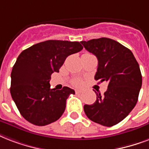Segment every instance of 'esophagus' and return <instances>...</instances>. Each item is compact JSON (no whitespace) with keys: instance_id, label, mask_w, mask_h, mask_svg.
Instances as JSON below:
<instances>
[{"instance_id":"34e87169","label":"esophagus","mask_w":149,"mask_h":149,"mask_svg":"<svg viewBox=\"0 0 149 149\" xmlns=\"http://www.w3.org/2000/svg\"><path fill=\"white\" fill-rule=\"evenodd\" d=\"M75 93H82V91L81 90V89H76Z\"/></svg>"}]
</instances>
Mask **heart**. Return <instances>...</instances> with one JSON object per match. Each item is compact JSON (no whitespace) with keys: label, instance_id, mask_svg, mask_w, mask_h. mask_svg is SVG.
<instances>
[{"label":"heart","instance_id":"1","mask_svg":"<svg viewBox=\"0 0 149 149\" xmlns=\"http://www.w3.org/2000/svg\"><path fill=\"white\" fill-rule=\"evenodd\" d=\"M81 81L79 80V79H75V80L73 81V84L75 85H81Z\"/></svg>","mask_w":149,"mask_h":149}]
</instances>
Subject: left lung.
<instances>
[{
  "instance_id": "1",
  "label": "left lung",
  "mask_w": 149,
  "mask_h": 149,
  "mask_svg": "<svg viewBox=\"0 0 149 149\" xmlns=\"http://www.w3.org/2000/svg\"><path fill=\"white\" fill-rule=\"evenodd\" d=\"M81 42L98 59L95 80L108 82L104 94L95 93V102L85 105L84 111L95 123L106 127L116 125L131 113L138 102L142 84L139 64L128 48L109 38Z\"/></svg>"
}]
</instances>
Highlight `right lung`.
<instances>
[{"mask_svg": "<svg viewBox=\"0 0 149 149\" xmlns=\"http://www.w3.org/2000/svg\"><path fill=\"white\" fill-rule=\"evenodd\" d=\"M82 49L79 42L47 40L29 47L18 56L11 74L10 92L27 121L45 126L62 116L67 99L75 93L67 86L61 90L51 89L50 76L59 72L69 55Z\"/></svg>", "mask_w": 149, "mask_h": 149, "instance_id": "right-lung-1", "label": "right lung"}]
</instances>
